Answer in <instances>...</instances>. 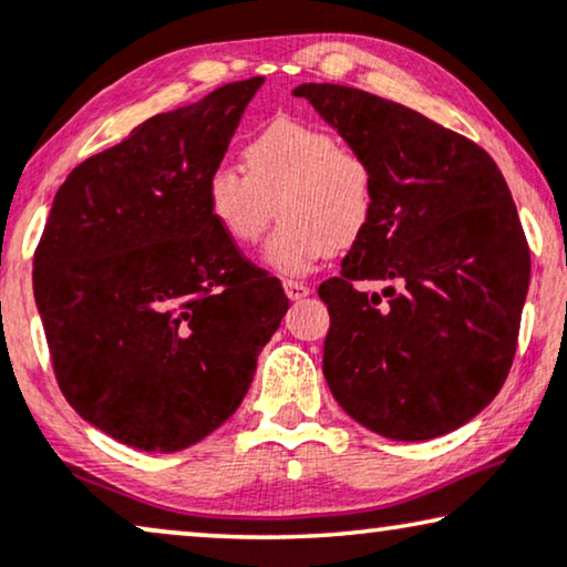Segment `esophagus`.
<instances>
[{
  "label": "esophagus",
  "instance_id": "obj_1",
  "mask_svg": "<svg viewBox=\"0 0 567 567\" xmlns=\"http://www.w3.org/2000/svg\"><path fill=\"white\" fill-rule=\"evenodd\" d=\"M284 291L291 301H299V299L309 297V286L301 284V281H284Z\"/></svg>",
  "mask_w": 567,
  "mask_h": 567
}]
</instances>
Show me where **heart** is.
Segmentation results:
<instances>
[{
  "label": "heart",
  "instance_id": "obj_1",
  "mask_svg": "<svg viewBox=\"0 0 567 567\" xmlns=\"http://www.w3.org/2000/svg\"><path fill=\"white\" fill-rule=\"evenodd\" d=\"M245 171L212 168L204 182L209 217L235 245H252L274 229L260 252L281 276L315 270L334 248H348L365 233L375 212L371 161L338 137L299 120H274L243 151Z\"/></svg>",
  "mask_w": 567,
  "mask_h": 567
}]
</instances>
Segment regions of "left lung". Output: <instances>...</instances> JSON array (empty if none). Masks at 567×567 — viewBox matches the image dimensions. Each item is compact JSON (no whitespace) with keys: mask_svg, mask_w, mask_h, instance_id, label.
Listing matches in <instances>:
<instances>
[{"mask_svg":"<svg viewBox=\"0 0 567 567\" xmlns=\"http://www.w3.org/2000/svg\"><path fill=\"white\" fill-rule=\"evenodd\" d=\"M303 96L371 161L375 212L319 286L330 309L324 379L358 424L399 442L457 430L512 368L529 248L494 158L404 104L340 84ZM355 280H383L365 295Z\"/></svg>","mask_w":567,"mask_h":567,"instance_id":"1","label":"left lung"}]
</instances>
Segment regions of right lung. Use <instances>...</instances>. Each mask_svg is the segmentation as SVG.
Wrapping results in <instances>:
<instances>
[{"mask_svg": "<svg viewBox=\"0 0 567 567\" xmlns=\"http://www.w3.org/2000/svg\"><path fill=\"white\" fill-rule=\"evenodd\" d=\"M264 81L155 114L55 192L32 260L55 379L81 420L127 447L176 453L225 424L289 309L204 202Z\"/></svg>", "mask_w": 567, "mask_h": 567, "instance_id": "1", "label": "right lung"}]
</instances>
